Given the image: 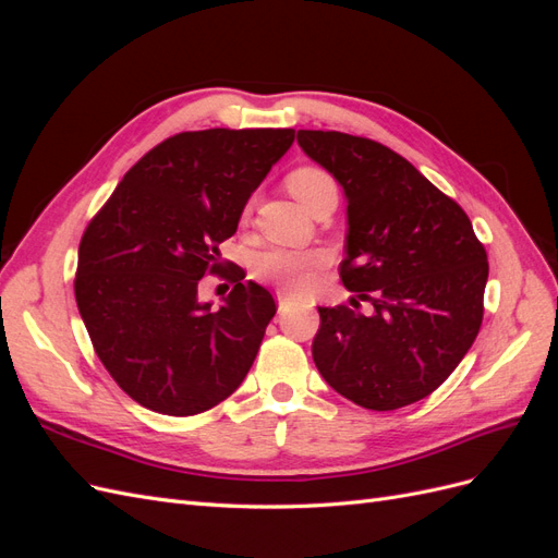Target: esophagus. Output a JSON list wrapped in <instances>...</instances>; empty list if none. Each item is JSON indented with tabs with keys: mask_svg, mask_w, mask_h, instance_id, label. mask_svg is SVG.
<instances>
[{
	"mask_svg": "<svg viewBox=\"0 0 558 558\" xmlns=\"http://www.w3.org/2000/svg\"><path fill=\"white\" fill-rule=\"evenodd\" d=\"M277 302H279V312H286V307H289V298L286 295H277Z\"/></svg>",
	"mask_w": 558,
	"mask_h": 558,
	"instance_id": "obj_1",
	"label": "esophagus"
}]
</instances>
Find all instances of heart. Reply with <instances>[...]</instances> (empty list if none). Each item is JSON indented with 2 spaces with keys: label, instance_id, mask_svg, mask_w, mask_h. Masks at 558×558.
Instances as JSON below:
<instances>
[{
  "label": "heart",
  "instance_id": "1",
  "mask_svg": "<svg viewBox=\"0 0 558 558\" xmlns=\"http://www.w3.org/2000/svg\"><path fill=\"white\" fill-rule=\"evenodd\" d=\"M286 185H289L291 195L305 209L320 195L337 193L332 177L324 170H318V167H298V170H293L289 177H286ZM324 260L326 256L320 251L272 248V251H265L258 258L256 272L260 279L277 283L279 289L298 291L312 275V269H316Z\"/></svg>",
  "mask_w": 558,
  "mask_h": 558
}]
</instances>
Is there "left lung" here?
Segmentation results:
<instances>
[{
  "mask_svg": "<svg viewBox=\"0 0 558 558\" xmlns=\"http://www.w3.org/2000/svg\"><path fill=\"white\" fill-rule=\"evenodd\" d=\"M298 144L342 185L351 307H318L312 356L337 393L388 412L430 396L484 316L488 263L468 214L388 146L335 130ZM359 299L374 312H357Z\"/></svg>",
  "mask_w": 558,
  "mask_h": 558,
  "instance_id": "left-lung-1",
  "label": "left lung"
}]
</instances>
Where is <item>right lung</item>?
Instances as JSON below:
<instances>
[{"label":"right lung","mask_w":558,"mask_h":558,"mask_svg":"<svg viewBox=\"0 0 558 558\" xmlns=\"http://www.w3.org/2000/svg\"><path fill=\"white\" fill-rule=\"evenodd\" d=\"M295 130H199L165 140L132 167L78 246L76 305L95 353L142 408L211 410L238 391L260 349L275 298L223 272L221 242ZM205 274L235 286L218 311L196 300Z\"/></svg>","instance_id":"right-lung-1"}]
</instances>
